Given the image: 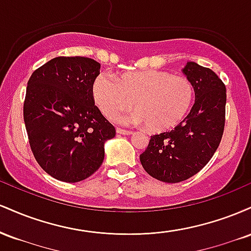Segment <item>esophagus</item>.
Here are the masks:
<instances>
[{
    "label": "esophagus",
    "instance_id": "esophagus-1",
    "mask_svg": "<svg viewBox=\"0 0 251 251\" xmlns=\"http://www.w3.org/2000/svg\"><path fill=\"white\" fill-rule=\"evenodd\" d=\"M117 133H119V134H124V135H128V134H132V133H133V132H132V131H127V129H124V128L118 127V128H117Z\"/></svg>",
    "mask_w": 251,
    "mask_h": 251
}]
</instances>
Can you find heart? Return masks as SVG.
Masks as SVG:
<instances>
[{"instance_id":"obj_1","label":"heart","mask_w":251,"mask_h":251,"mask_svg":"<svg viewBox=\"0 0 251 251\" xmlns=\"http://www.w3.org/2000/svg\"><path fill=\"white\" fill-rule=\"evenodd\" d=\"M194 87L185 76L163 71L124 73L119 77L100 74L93 83V97L100 111L116 118L133 106L138 109L131 122L146 124L153 132L174 128L188 114Z\"/></svg>"}]
</instances>
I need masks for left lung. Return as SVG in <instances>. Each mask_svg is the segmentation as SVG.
Segmentation results:
<instances>
[{"label":"left lung","mask_w":251,"mask_h":251,"mask_svg":"<svg viewBox=\"0 0 251 251\" xmlns=\"http://www.w3.org/2000/svg\"><path fill=\"white\" fill-rule=\"evenodd\" d=\"M192 83L195 103L171 131L151 135L140 163L150 176L179 183L200 172L220 145L226 123V85L210 68L190 61L183 68Z\"/></svg>","instance_id":"left-lung-1"}]
</instances>
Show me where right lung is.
I'll return each instance as SVG.
<instances>
[{
    "instance_id": "obj_1",
    "label": "right lung",
    "mask_w": 251,
    "mask_h": 251,
    "mask_svg": "<svg viewBox=\"0 0 251 251\" xmlns=\"http://www.w3.org/2000/svg\"><path fill=\"white\" fill-rule=\"evenodd\" d=\"M100 63L83 56H59L28 80L24 119L39 165L57 180L76 183L92 176L105 157L103 145L116 128L94 105Z\"/></svg>"
}]
</instances>
